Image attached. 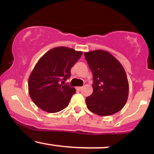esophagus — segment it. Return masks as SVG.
<instances>
[{"label": "esophagus", "instance_id": "1", "mask_svg": "<svg viewBox=\"0 0 154 154\" xmlns=\"http://www.w3.org/2000/svg\"><path fill=\"white\" fill-rule=\"evenodd\" d=\"M76 89L77 91H81L82 89V87H76Z\"/></svg>", "mask_w": 154, "mask_h": 154}]
</instances>
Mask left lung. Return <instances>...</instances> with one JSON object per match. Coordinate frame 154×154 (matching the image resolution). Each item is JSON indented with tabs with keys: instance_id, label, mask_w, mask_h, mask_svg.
<instances>
[{
	"instance_id": "8db88e82",
	"label": "left lung",
	"mask_w": 154,
	"mask_h": 154,
	"mask_svg": "<svg viewBox=\"0 0 154 154\" xmlns=\"http://www.w3.org/2000/svg\"><path fill=\"white\" fill-rule=\"evenodd\" d=\"M84 55L93 76V92L85 99L88 109L103 116L116 114L128 98L129 83L122 65L106 51H92Z\"/></svg>"
}]
</instances>
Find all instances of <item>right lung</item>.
<instances>
[{
  "mask_svg": "<svg viewBox=\"0 0 154 154\" xmlns=\"http://www.w3.org/2000/svg\"><path fill=\"white\" fill-rule=\"evenodd\" d=\"M82 54V51L61 46L48 51L39 59L28 80L29 94L37 106L48 113L68 106L76 90L63 84Z\"/></svg>",
  "mask_w": 154,
  "mask_h": 154,
  "instance_id": "right-lung-1",
  "label": "right lung"
}]
</instances>
